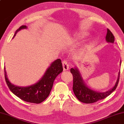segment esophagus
Listing matches in <instances>:
<instances>
[{
  "instance_id": "1",
  "label": "esophagus",
  "mask_w": 124,
  "mask_h": 124,
  "mask_svg": "<svg viewBox=\"0 0 124 124\" xmlns=\"http://www.w3.org/2000/svg\"><path fill=\"white\" fill-rule=\"evenodd\" d=\"M62 66H63V68L64 71H67V70L69 69V64H68V63L67 61L66 60L63 61Z\"/></svg>"
}]
</instances>
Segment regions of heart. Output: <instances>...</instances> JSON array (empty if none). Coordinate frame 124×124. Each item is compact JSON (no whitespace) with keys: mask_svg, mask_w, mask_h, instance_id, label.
<instances>
[{"mask_svg":"<svg viewBox=\"0 0 124 124\" xmlns=\"http://www.w3.org/2000/svg\"><path fill=\"white\" fill-rule=\"evenodd\" d=\"M86 34L84 33H79L77 35H76V39H80L84 38Z\"/></svg>","mask_w":124,"mask_h":124,"instance_id":"heart-1","label":"heart"}]
</instances>
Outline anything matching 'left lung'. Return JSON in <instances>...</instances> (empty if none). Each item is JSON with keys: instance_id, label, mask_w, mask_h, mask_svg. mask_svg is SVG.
Masks as SVG:
<instances>
[{"instance_id": "left-lung-1", "label": "left lung", "mask_w": 124, "mask_h": 124, "mask_svg": "<svg viewBox=\"0 0 124 124\" xmlns=\"http://www.w3.org/2000/svg\"><path fill=\"white\" fill-rule=\"evenodd\" d=\"M106 40L108 43H114V40H115V37L113 34L108 29V31H107ZM121 62V61L120 62V64ZM70 72L73 75V90L74 93L79 101L86 103L96 102L97 101L108 97L114 90H115L119 81L120 71L118 73L117 79L115 85L111 89L105 92H97L90 89L86 85L78 68L76 67L72 68L70 70Z\"/></svg>"}]
</instances>
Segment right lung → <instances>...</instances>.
Here are the masks:
<instances>
[{"mask_svg":"<svg viewBox=\"0 0 124 124\" xmlns=\"http://www.w3.org/2000/svg\"><path fill=\"white\" fill-rule=\"evenodd\" d=\"M26 28H27L26 25L20 27L16 31L13 38L18 31ZM62 71L61 60L57 59L52 63L43 76L38 82L27 87H19L14 85L9 81L4 67L5 81L10 91L22 100L34 103H40L47 99L50 93L55 78Z\"/></svg>","mask_w":124,"mask_h":124,"instance_id":"add662e5","label":"right lung"}]
</instances>
